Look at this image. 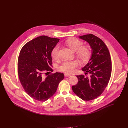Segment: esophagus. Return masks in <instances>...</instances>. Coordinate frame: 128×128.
Masks as SVG:
<instances>
[{
  "mask_svg": "<svg viewBox=\"0 0 128 128\" xmlns=\"http://www.w3.org/2000/svg\"><path fill=\"white\" fill-rule=\"evenodd\" d=\"M64 76H65V77H67V76H70V74H64Z\"/></svg>",
  "mask_w": 128,
  "mask_h": 128,
  "instance_id": "1",
  "label": "esophagus"
}]
</instances>
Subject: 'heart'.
Masks as SVG:
<instances>
[{"label":"heart","mask_w":128,"mask_h":128,"mask_svg":"<svg viewBox=\"0 0 128 128\" xmlns=\"http://www.w3.org/2000/svg\"><path fill=\"white\" fill-rule=\"evenodd\" d=\"M68 46L74 52H76V54L82 61H87L90 55V50L86 47H82L83 43L76 38H71L67 40L66 42ZM59 48L60 46L57 45L54 48L52 52L51 56L52 58L57 60L59 58ZM79 65V62L78 60H66L64 61L59 67L60 71L66 73H71Z\"/></svg>","instance_id":"1"}]
</instances>
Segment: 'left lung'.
<instances>
[{"label": "left lung", "instance_id": "left-lung-1", "mask_svg": "<svg viewBox=\"0 0 128 128\" xmlns=\"http://www.w3.org/2000/svg\"><path fill=\"white\" fill-rule=\"evenodd\" d=\"M88 42L92 50L90 59L82 69L85 74L77 76L78 82L72 86L74 92L84 101L97 98L103 92L112 74V60L104 42L92 34L80 36Z\"/></svg>", "mask_w": 128, "mask_h": 128}]
</instances>
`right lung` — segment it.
Returning <instances> with one entry per match:
<instances>
[{
    "instance_id": "right-lung-1",
    "label": "right lung",
    "mask_w": 128,
    "mask_h": 128,
    "mask_svg": "<svg viewBox=\"0 0 128 128\" xmlns=\"http://www.w3.org/2000/svg\"><path fill=\"white\" fill-rule=\"evenodd\" d=\"M59 39L40 36L26 44L22 48L18 61V73L25 92L33 99L45 101L56 93L64 74L52 71L51 52Z\"/></svg>"
}]
</instances>
